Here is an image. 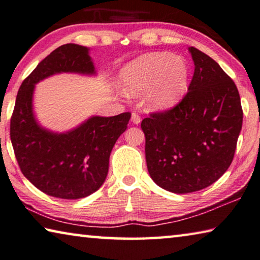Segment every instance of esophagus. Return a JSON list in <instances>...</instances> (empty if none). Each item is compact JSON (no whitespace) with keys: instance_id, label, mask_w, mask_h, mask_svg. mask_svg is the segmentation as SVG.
<instances>
[{"instance_id":"34e87169","label":"esophagus","mask_w":260,"mask_h":260,"mask_svg":"<svg viewBox=\"0 0 260 260\" xmlns=\"http://www.w3.org/2000/svg\"><path fill=\"white\" fill-rule=\"evenodd\" d=\"M140 121H142V118H140L138 114H136V113L131 114V122L135 123V124H139Z\"/></svg>"}]
</instances>
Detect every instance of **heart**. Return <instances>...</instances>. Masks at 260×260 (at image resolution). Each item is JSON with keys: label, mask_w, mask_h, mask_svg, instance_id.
Returning <instances> with one entry per match:
<instances>
[{"label": "heart", "mask_w": 260, "mask_h": 260, "mask_svg": "<svg viewBox=\"0 0 260 260\" xmlns=\"http://www.w3.org/2000/svg\"><path fill=\"white\" fill-rule=\"evenodd\" d=\"M189 84L188 61L167 52L140 55L120 71L122 92L133 98L145 93V106L152 112L175 107L188 92Z\"/></svg>", "instance_id": "heart-1"}]
</instances>
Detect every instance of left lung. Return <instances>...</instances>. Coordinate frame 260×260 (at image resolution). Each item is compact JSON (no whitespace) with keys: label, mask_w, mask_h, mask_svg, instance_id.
I'll list each match as a JSON object with an SVG mask.
<instances>
[{"label":"left lung","mask_w":260,"mask_h":260,"mask_svg":"<svg viewBox=\"0 0 260 260\" xmlns=\"http://www.w3.org/2000/svg\"><path fill=\"white\" fill-rule=\"evenodd\" d=\"M189 53L194 72L186 95L142 122L150 176L174 193L205 189L226 173L243 122L235 83L205 53Z\"/></svg>","instance_id":"obj_1"}]
</instances>
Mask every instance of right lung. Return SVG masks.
<instances>
[{"label": "right lung", "instance_id": "add662e5", "mask_svg": "<svg viewBox=\"0 0 260 260\" xmlns=\"http://www.w3.org/2000/svg\"><path fill=\"white\" fill-rule=\"evenodd\" d=\"M59 74L96 76L90 48L59 46L37 66L19 87L10 137L20 170L36 188L52 197L79 199L104 184L110 153L126 130L131 114L93 115L63 133L47 129L34 113V91L41 80Z\"/></svg>", "mask_w": 260, "mask_h": 260}]
</instances>
